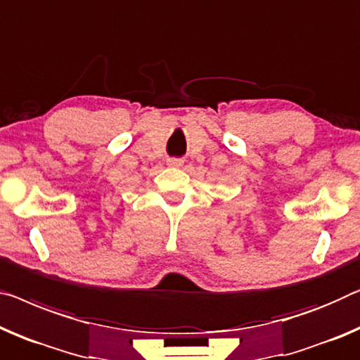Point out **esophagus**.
I'll use <instances>...</instances> for the list:
<instances>
[{
	"label": "esophagus",
	"instance_id": "obj_1",
	"mask_svg": "<svg viewBox=\"0 0 360 360\" xmlns=\"http://www.w3.org/2000/svg\"><path fill=\"white\" fill-rule=\"evenodd\" d=\"M182 165H184V162H182L181 158H169L168 160V166H171V168H181Z\"/></svg>",
	"mask_w": 360,
	"mask_h": 360
}]
</instances>
